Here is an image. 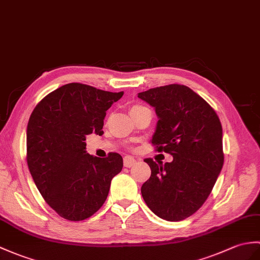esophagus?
Instances as JSON below:
<instances>
[{
  "label": "esophagus",
  "instance_id": "34e87169",
  "mask_svg": "<svg viewBox=\"0 0 260 260\" xmlns=\"http://www.w3.org/2000/svg\"><path fill=\"white\" fill-rule=\"evenodd\" d=\"M136 164V159L134 157H132V156H125L124 157V166L125 167H132Z\"/></svg>",
  "mask_w": 260,
  "mask_h": 260
}]
</instances>
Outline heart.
<instances>
[{"instance_id":"1","label":"heart","mask_w":260,"mask_h":260,"mask_svg":"<svg viewBox=\"0 0 260 260\" xmlns=\"http://www.w3.org/2000/svg\"><path fill=\"white\" fill-rule=\"evenodd\" d=\"M142 107H144V106H142V105H133V106L131 107V110H129V112H133V111H136V110H138V108H142Z\"/></svg>"}]
</instances>
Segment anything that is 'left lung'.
Listing matches in <instances>:
<instances>
[{"instance_id": "8db88e82", "label": "left lung", "mask_w": 260, "mask_h": 260, "mask_svg": "<svg viewBox=\"0 0 260 260\" xmlns=\"http://www.w3.org/2000/svg\"><path fill=\"white\" fill-rule=\"evenodd\" d=\"M138 98L158 116L152 144L174 157L164 165L144 159L152 174L142 196L160 218L183 220L203 206L224 165L219 117L203 98L179 84L150 88Z\"/></svg>"}]
</instances>
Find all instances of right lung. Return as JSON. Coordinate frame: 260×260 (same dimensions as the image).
<instances>
[{
  "mask_svg": "<svg viewBox=\"0 0 260 260\" xmlns=\"http://www.w3.org/2000/svg\"><path fill=\"white\" fill-rule=\"evenodd\" d=\"M123 94L70 83L47 94L29 116V173L45 202L65 219L94 215L106 201L112 178L122 171V156L88 155L85 140L92 133L103 134L106 111Z\"/></svg>",
  "mask_w": 260,
  "mask_h": 260,
  "instance_id": "right-lung-1",
  "label": "right lung"
}]
</instances>
